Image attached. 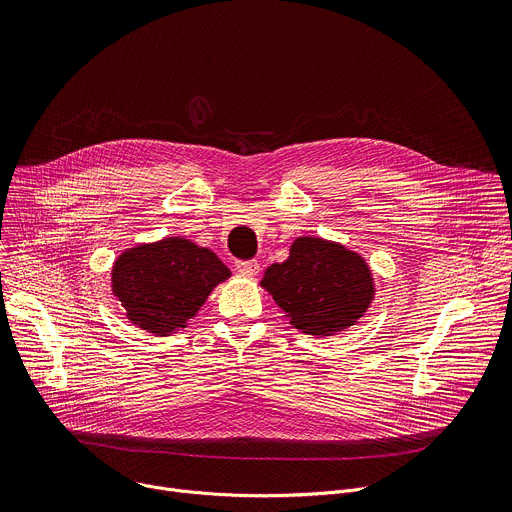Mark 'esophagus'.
<instances>
[{"label": "esophagus", "mask_w": 512, "mask_h": 512, "mask_svg": "<svg viewBox=\"0 0 512 512\" xmlns=\"http://www.w3.org/2000/svg\"><path fill=\"white\" fill-rule=\"evenodd\" d=\"M237 271L247 277H255L259 273V263L257 261H237Z\"/></svg>", "instance_id": "1"}]
</instances>
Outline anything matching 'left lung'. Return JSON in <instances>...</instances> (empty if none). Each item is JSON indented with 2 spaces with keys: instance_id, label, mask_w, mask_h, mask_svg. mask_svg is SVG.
Returning <instances> with one entry per match:
<instances>
[{
  "instance_id": "1",
  "label": "left lung",
  "mask_w": 512,
  "mask_h": 512,
  "mask_svg": "<svg viewBox=\"0 0 512 512\" xmlns=\"http://www.w3.org/2000/svg\"><path fill=\"white\" fill-rule=\"evenodd\" d=\"M259 285L302 334L334 336L354 326L377 296L375 273L360 253L322 237H298L283 263L269 265Z\"/></svg>"
}]
</instances>
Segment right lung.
Masks as SVG:
<instances>
[{
  "instance_id": "1",
  "label": "right lung",
  "mask_w": 512,
  "mask_h": 512,
  "mask_svg": "<svg viewBox=\"0 0 512 512\" xmlns=\"http://www.w3.org/2000/svg\"><path fill=\"white\" fill-rule=\"evenodd\" d=\"M231 269L206 247L186 237L137 243L117 255L111 294L125 318L152 336H170L188 326Z\"/></svg>"
}]
</instances>
